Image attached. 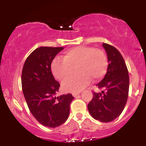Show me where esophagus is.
<instances>
[{"label": "esophagus", "mask_w": 146, "mask_h": 146, "mask_svg": "<svg viewBox=\"0 0 146 146\" xmlns=\"http://www.w3.org/2000/svg\"><path fill=\"white\" fill-rule=\"evenodd\" d=\"M80 94V91H74V92L72 93V95H73V96H77L78 94Z\"/></svg>", "instance_id": "obj_1"}]
</instances>
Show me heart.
Wrapping results in <instances>:
<instances>
[{"label":"heart","mask_w":146,"mask_h":146,"mask_svg":"<svg viewBox=\"0 0 146 146\" xmlns=\"http://www.w3.org/2000/svg\"><path fill=\"white\" fill-rule=\"evenodd\" d=\"M108 68L106 53L101 49L90 46H77L66 51L64 58L56 57L52 62L51 69L58 80L63 81L74 74L78 73L62 83L66 91H80L91 82L105 76Z\"/></svg>","instance_id":"b5f03b06"}]
</instances>
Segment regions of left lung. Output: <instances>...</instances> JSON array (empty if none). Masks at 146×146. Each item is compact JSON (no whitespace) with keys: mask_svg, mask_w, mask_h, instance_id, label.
<instances>
[{"mask_svg":"<svg viewBox=\"0 0 146 146\" xmlns=\"http://www.w3.org/2000/svg\"><path fill=\"white\" fill-rule=\"evenodd\" d=\"M108 55V68L106 74L96 86L102 93L93 92L88 104L91 116L101 122H110L118 117L123 110L128 99L129 77L126 63L115 47L103 43Z\"/></svg>","mask_w":146,"mask_h":146,"instance_id":"8db88e82","label":"left lung"}]
</instances>
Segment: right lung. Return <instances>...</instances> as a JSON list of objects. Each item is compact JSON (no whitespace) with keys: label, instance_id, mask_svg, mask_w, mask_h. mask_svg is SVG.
<instances>
[{"label":"right lung","instance_id":"obj_1","mask_svg":"<svg viewBox=\"0 0 146 146\" xmlns=\"http://www.w3.org/2000/svg\"><path fill=\"white\" fill-rule=\"evenodd\" d=\"M64 47H40L25 60L22 72V88L29 110L41 124L55 128L67 120L71 94L55 97L60 84L51 71L52 60Z\"/></svg>","mask_w":146,"mask_h":146}]
</instances>
